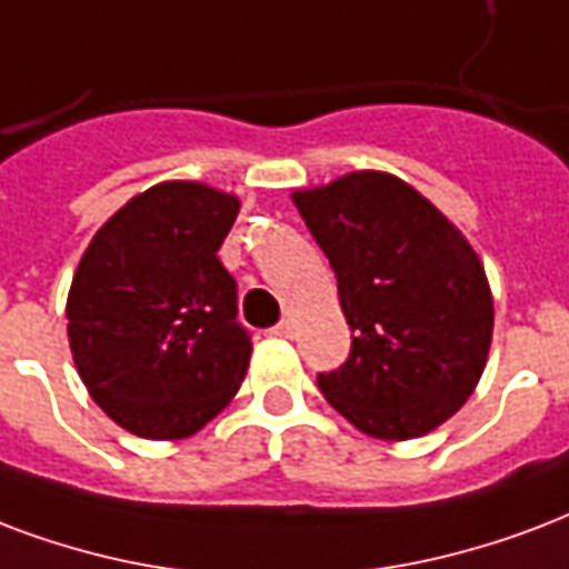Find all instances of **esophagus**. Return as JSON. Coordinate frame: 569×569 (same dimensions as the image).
Wrapping results in <instances>:
<instances>
[{
	"label": "esophagus",
	"mask_w": 569,
	"mask_h": 569,
	"mask_svg": "<svg viewBox=\"0 0 569 569\" xmlns=\"http://www.w3.org/2000/svg\"><path fill=\"white\" fill-rule=\"evenodd\" d=\"M271 333H274V337H283V340H292V337H295L292 319H283V322H277L274 328H271Z\"/></svg>",
	"instance_id": "1"
}]
</instances>
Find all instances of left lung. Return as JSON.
I'll list each match as a JSON object with an SVG mask.
<instances>
[{
    "instance_id": "1",
    "label": "left lung",
    "mask_w": 569,
    "mask_h": 569,
    "mask_svg": "<svg viewBox=\"0 0 569 569\" xmlns=\"http://www.w3.org/2000/svg\"><path fill=\"white\" fill-rule=\"evenodd\" d=\"M337 277L349 358L316 385L372 439H418L457 415L487 367L492 295L480 259L429 199L388 172L298 190Z\"/></svg>"
}]
</instances>
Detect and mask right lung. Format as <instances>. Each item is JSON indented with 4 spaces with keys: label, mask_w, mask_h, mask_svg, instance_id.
<instances>
[{
    "label": "right lung",
    "mask_w": 569,
    "mask_h": 569,
    "mask_svg": "<svg viewBox=\"0 0 569 569\" xmlns=\"http://www.w3.org/2000/svg\"><path fill=\"white\" fill-rule=\"evenodd\" d=\"M236 214V197L163 181L119 208L82 253L68 295L73 363L133 436H193L244 379L250 331L217 259Z\"/></svg>",
    "instance_id": "add662e5"
}]
</instances>
